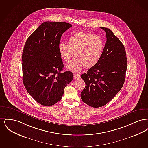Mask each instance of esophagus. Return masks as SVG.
Instances as JSON below:
<instances>
[{"label":"esophagus","mask_w":148,"mask_h":148,"mask_svg":"<svg viewBox=\"0 0 148 148\" xmlns=\"http://www.w3.org/2000/svg\"><path fill=\"white\" fill-rule=\"evenodd\" d=\"M73 76H74V79H79V77H80L79 74H74Z\"/></svg>","instance_id":"obj_1"}]
</instances>
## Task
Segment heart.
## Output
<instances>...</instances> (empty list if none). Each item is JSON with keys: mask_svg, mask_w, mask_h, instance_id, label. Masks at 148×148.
Listing matches in <instances>:
<instances>
[{"mask_svg": "<svg viewBox=\"0 0 148 148\" xmlns=\"http://www.w3.org/2000/svg\"><path fill=\"white\" fill-rule=\"evenodd\" d=\"M68 42L58 45L59 52L65 62H69L74 54L76 56L66 65L68 69L77 72L84 66L92 68L98 63L104 50V42L99 35L79 31L71 35Z\"/></svg>", "mask_w": 148, "mask_h": 148, "instance_id": "heart-1", "label": "heart"}]
</instances>
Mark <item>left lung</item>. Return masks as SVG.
<instances>
[{
	"label": "left lung",
	"instance_id": "8db88e82",
	"mask_svg": "<svg viewBox=\"0 0 148 148\" xmlns=\"http://www.w3.org/2000/svg\"><path fill=\"white\" fill-rule=\"evenodd\" d=\"M101 57L95 66L81 75L85 87L81 92L83 102L93 108L105 106L119 92L124 83L127 58L124 45L109 29Z\"/></svg>",
	"mask_w": 148,
	"mask_h": 148
}]
</instances>
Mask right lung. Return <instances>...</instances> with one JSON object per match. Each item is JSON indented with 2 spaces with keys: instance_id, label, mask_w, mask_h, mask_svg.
I'll use <instances>...</instances> for the list:
<instances>
[{
  "instance_id": "1",
  "label": "right lung",
  "mask_w": 148,
  "mask_h": 148,
  "mask_svg": "<svg viewBox=\"0 0 148 148\" xmlns=\"http://www.w3.org/2000/svg\"><path fill=\"white\" fill-rule=\"evenodd\" d=\"M72 27L66 22L42 23L27 40L22 54L23 82L29 94L44 106L62 98L64 88L73 79L64 67L58 45L62 35Z\"/></svg>"
}]
</instances>
